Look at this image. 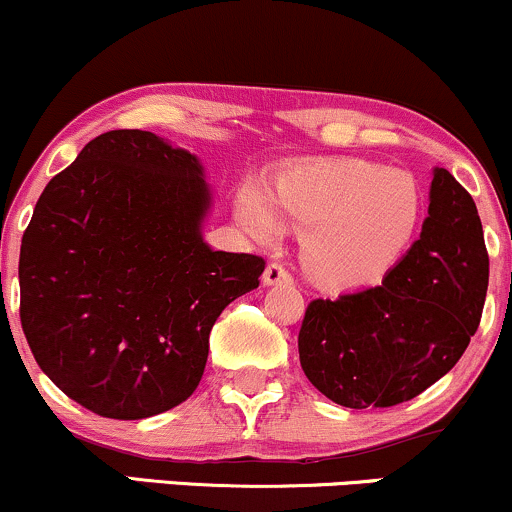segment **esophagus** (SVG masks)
Returning a JSON list of instances; mask_svg holds the SVG:
<instances>
[{"label":"esophagus","mask_w":512,"mask_h":512,"mask_svg":"<svg viewBox=\"0 0 512 512\" xmlns=\"http://www.w3.org/2000/svg\"><path fill=\"white\" fill-rule=\"evenodd\" d=\"M291 274L286 272L281 264H269L262 274V284L264 286H276V284H291Z\"/></svg>","instance_id":"34e87169"}]
</instances>
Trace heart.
Returning <instances> with one entry per match:
<instances>
[{"label": "heart", "mask_w": 512, "mask_h": 512, "mask_svg": "<svg viewBox=\"0 0 512 512\" xmlns=\"http://www.w3.org/2000/svg\"><path fill=\"white\" fill-rule=\"evenodd\" d=\"M424 199L404 170H383L361 158H330L276 175L272 195L245 182L236 221L262 243L303 228V260L317 279L339 289L375 284L409 248Z\"/></svg>", "instance_id": "1"}]
</instances>
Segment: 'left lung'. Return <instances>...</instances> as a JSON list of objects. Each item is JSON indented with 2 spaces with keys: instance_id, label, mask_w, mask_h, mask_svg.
I'll return each instance as SVG.
<instances>
[{
  "instance_id": "obj_1",
  "label": "left lung",
  "mask_w": 512,
  "mask_h": 512,
  "mask_svg": "<svg viewBox=\"0 0 512 512\" xmlns=\"http://www.w3.org/2000/svg\"><path fill=\"white\" fill-rule=\"evenodd\" d=\"M486 289L477 204L448 170L433 168L421 236L383 284L308 305L298 334L303 373L349 409L414 399L460 361Z\"/></svg>"
}]
</instances>
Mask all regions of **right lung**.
Listing matches in <instances>:
<instances>
[{
  "label": "right lung",
  "instance_id": "right-lung-1",
  "mask_svg": "<svg viewBox=\"0 0 512 512\" xmlns=\"http://www.w3.org/2000/svg\"><path fill=\"white\" fill-rule=\"evenodd\" d=\"M211 207L199 158L142 129L101 134L48 182L21 240V327L64 395L134 421L197 390L216 317L264 272L204 240Z\"/></svg>",
  "mask_w": 512,
  "mask_h": 512
}]
</instances>
